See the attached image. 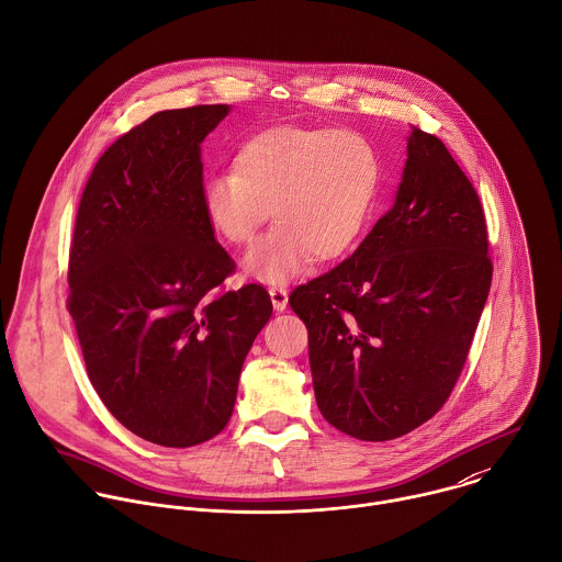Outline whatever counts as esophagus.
I'll use <instances>...</instances> for the list:
<instances>
[{
	"label": "esophagus",
	"instance_id": "esophagus-1",
	"mask_svg": "<svg viewBox=\"0 0 562 562\" xmlns=\"http://www.w3.org/2000/svg\"><path fill=\"white\" fill-rule=\"evenodd\" d=\"M270 299H272V307L277 312H283L288 307V290L283 285H272L270 288Z\"/></svg>",
	"mask_w": 562,
	"mask_h": 562
}]
</instances>
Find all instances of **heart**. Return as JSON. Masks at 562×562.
<instances>
[{"instance_id":"1","label":"heart","mask_w":562,"mask_h":562,"mask_svg":"<svg viewBox=\"0 0 562 562\" xmlns=\"http://www.w3.org/2000/svg\"><path fill=\"white\" fill-rule=\"evenodd\" d=\"M380 156L351 130L272 127L250 138L233 171L206 178L202 209L220 239L241 246L272 217L277 226L246 255L244 268L285 283L312 259L334 261L362 235L380 189Z\"/></svg>"}]
</instances>
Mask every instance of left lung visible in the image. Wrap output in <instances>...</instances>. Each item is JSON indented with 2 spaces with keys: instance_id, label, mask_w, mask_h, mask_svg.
Wrapping results in <instances>:
<instances>
[{
  "instance_id": "1",
  "label": "left lung",
  "mask_w": 562,
  "mask_h": 562,
  "mask_svg": "<svg viewBox=\"0 0 562 562\" xmlns=\"http://www.w3.org/2000/svg\"><path fill=\"white\" fill-rule=\"evenodd\" d=\"M386 211L356 252L299 285L323 417L362 441H389L448 400L490 283L485 215L446 145L413 127Z\"/></svg>"
}]
</instances>
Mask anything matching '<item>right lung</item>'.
I'll list each match as a JSON object with an SVG mask.
<instances>
[{
  "label": "right lung",
  "mask_w": 562,
  "mask_h": 562,
  "mask_svg": "<svg viewBox=\"0 0 562 562\" xmlns=\"http://www.w3.org/2000/svg\"><path fill=\"white\" fill-rule=\"evenodd\" d=\"M228 105L167 110L97 162L75 224L68 312L108 411L189 448L224 430L244 360L272 316L263 285L224 292L235 261L202 209V140Z\"/></svg>",
  "instance_id": "obj_1"
}]
</instances>
